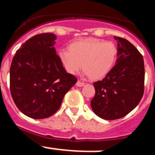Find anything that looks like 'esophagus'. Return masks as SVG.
<instances>
[{
    "label": "esophagus",
    "mask_w": 155,
    "mask_h": 155,
    "mask_svg": "<svg viewBox=\"0 0 155 155\" xmlns=\"http://www.w3.org/2000/svg\"><path fill=\"white\" fill-rule=\"evenodd\" d=\"M76 86H78V87H82L83 85H85V83H84V82H80V81H78V82H76Z\"/></svg>",
    "instance_id": "esophagus-1"
}]
</instances>
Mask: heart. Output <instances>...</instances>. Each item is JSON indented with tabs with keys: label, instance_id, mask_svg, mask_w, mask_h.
I'll return each mask as SVG.
<instances>
[{
	"label": "heart",
	"instance_id": "obj_1",
	"mask_svg": "<svg viewBox=\"0 0 155 155\" xmlns=\"http://www.w3.org/2000/svg\"><path fill=\"white\" fill-rule=\"evenodd\" d=\"M117 54V48L111 41L87 38L71 43L69 50H60L58 58L67 73L76 74L82 66L88 78L97 81L111 71Z\"/></svg>",
	"mask_w": 155,
	"mask_h": 155
}]
</instances>
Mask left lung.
Listing matches in <instances>:
<instances>
[{"label": "left lung", "instance_id": "1", "mask_svg": "<svg viewBox=\"0 0 155 155\" xmlns=\"http://www.w3.org/2000/svg\"><path fill=\"white\" fill-rule=\"evenodd\" d=\"M117 41V59L106 77L94 82L95 95L91 107L102 119L113 120L131 112L144 93L145 66L142 55L128 40L114 37Z\"/></svg>", "mask_w": 155, "mask_h": 155}]
</instances>
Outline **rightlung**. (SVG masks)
Wrapping results in <instances>:
<instances>
[{"label": "right lung", "mask_w": 155, "mask_h": 155, "mask_svg": "<svg viewBox=\"0 0 155 155\" xmlns=\"http://www.w3.org/2000/svg\"><path fill=\"white\" fill-rule=\"evenodd\" d=\"M53 33L33 36L18 49L10 70L12 97L19 110L32 119H45L58 111L77 79L67 73L54 45Z\"/></svg>", "instance_id": "right-lung-1"}]
</instances>
